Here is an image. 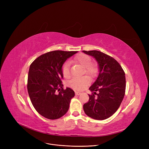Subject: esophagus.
Returning <instances> with one entry per match:
<instances>
[{"mask_svg": "<svg viewBox=\"0 0 149 149\" xmlns=\"http://www.w3.org/2000/svg\"><path fill=\"white\" fill-rule=\"evenodd\" d=\"M75 95H79L80 94V93H81L80 92H77V91H75Z\"/></svg>", "mask_w": 149, "mask_h": 149, "instance_id": "obj_1", "label": "esophagus"}]
</instances>
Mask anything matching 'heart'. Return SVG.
I'll return each mask as SVG.
<instances>
[{"instance_id":"1","label":"heart","mask_w":149,"mask_h":149,"mask_svg":"<svg viewBox=\"0 0 149 149\" xmlns=\"http://www.w3.org/2000/svg\"><path fill=\"white\" fill-rule=\"evenodd\" d=\"M74 61L79 63L84 67L85 73L89 76L95 77L98 73V65L95 63L91 62V58L88 55L85 54H80L75 57ZM61 72L65 78H68L70 76V62L67 61L65 62L61 66ZM90 83L89 78L87 76L81 77H74L70 80L69 85L70 87L76 90H82L86 86Z\"/></svg>"}]
</instances>
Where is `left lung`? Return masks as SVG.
I'll use <instances>...</instances> for the list:
<instances>
[{
  "instance_id": "left-lung-1",
  "label": "left lung",
  "mask_w": 149,
  "mask_h": 149,
  "mask_svg": "<svg viewBox=\"0 0 149 149\" xmlns=\"http://www.w3.org/2000/svg\"><path fill=\"white\" fill-rule=\"evenodd\" d=\"M83 52L94 58L99 68L97 79L89 88L92 94L89 95L88 102L83 105L84 111L93 119L106 120L118 110L123 100L125 73L118 62L108 55L95 50Z\"/></svg>"
}]
</instances>
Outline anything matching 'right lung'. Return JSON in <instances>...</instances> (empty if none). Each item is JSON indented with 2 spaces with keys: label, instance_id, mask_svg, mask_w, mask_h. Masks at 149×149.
Returning <instances> with one entry per match:
<instances>
[{
  "label": "right lung",
  "instance_id": "obj_1",
  "mask_svg": "<svg viewBox=\"0 0 149 149\" xmlns=\"http://www.w3.org/2000/svg\"><path fill=\"white\" fill-rule=\"evenodd\" d=\"M77 52H48L39 56L30 65L27 84L28 94L37 112L46 118H60L68 111L75 92L69 88L63 89L61 66Z\"/></svg>",
  "mask_w": 149,
  "mask_h": 149
}]
</instances>
